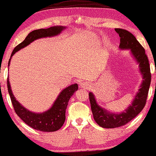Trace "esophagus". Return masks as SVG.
I'll list each match as a JSON object with an SVG mask.
<instances>
[{
    "label": "esophagus",
    "instance_id": "1",
    "mask_svg": "<svg viewBox=\"0 0 156 156\" xmlns=\"http://www.w3.org/2000/svg\"><path fill=\"white\" fill-rule=\"evenodd\" d=\"M80 88H84V89H87V88H90V86L86 82H83L80 84Z\"/></svg>",
    "mask_w": 156,
    "mask_h": 156
}]
</instances>
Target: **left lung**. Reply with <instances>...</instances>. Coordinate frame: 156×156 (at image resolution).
Listing matches in <instances>:
<instances>
[{"instance_id": "1", "label": "left lung", "mask_w": 156, "mask_h": 156, "mask_svg": "<svg viewBox=\"0 0 156 156\" xmlns=\"http://www.w3.org/2000/svg\"><path fill=\"white\" fill-rule=\"evenodd\" d=\"M115 31L120 37V48L130 49L135 60L139 62L143 80L133 103L127 108V109L121 114L110 113L104 109H102L101 106L96 104L95 97L92 93H89L90 107L94 120L98 125L104 128L121 127L134 119L143 109L146 104L147 94L151 82L149 60L147 55L145 54V49L129 31L122 29H115Z\"/></svg>"}]
</instances>
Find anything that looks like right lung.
I'll return each instance as SVG.
<instances>
[{"mask_svg":"<svg viewBox=\"0 0 156 156\" xmlns=\"http://www.w3.org/2000/svg\"><path fill=\"white\" fill-rule=\"evenodd\" d=\"M62 29H64L63 27H52L48 29H39L31 31L24 40L15 47L11 53V58L17 51L27 46L35 39L55 36L60 34ZM10 62H11V58L9 59V66ZM7 87L16 114L27 125L34 128V129L42 132H55L62 127L66 120V111L69 99L78 89V84L76 83L68 86L60 93L53 106L48 111L42 114H36L26 109L16 100L11 91L9 78L7 79Z\"/></svg>","mask_w":156,"mask_h":156,"instance_id":"obj_1","label":"right lung"}]
</instances>
